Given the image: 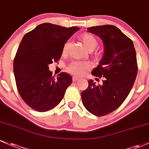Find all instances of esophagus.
I'll use <instances>...</instances> for the list:
<instances>
[{"mask_svg":"<svg viewBox=\"0 0 149 149\" xmlns=\"http://www.w3.org/2000/svg\"><path fill=\"white\" fill-rule=\"evenodd\" d=\"M78 80H79V78L76 77V76H73V81H78Z\"/></svg>","mask_w":149,"mask_h":149,"instance_id":"obj_1","label":"esophagus"}]
</instances>
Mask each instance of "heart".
Returning a JSON list of instances; mask_svg holds the SVG:
<instances>
[{
	"mask_svg": "<svg viewBox=\"0 0 149 149\" xmlns=\"http://www.w3.org/2000/svg\"><path fill=\"white\" fill-rule=\"evenodd\" d=\"M79 40L83 42V45L85 46L88 51H93L97 47V41L93 35L88 32H84L78 37ZM69 47V42H66L63 47V53L66 54L68 50ZM94 58H97L100 56V53L95 52L93 54ZM91 68V64L87 62H73L67 68V71L70 73L76 76H81L84 75L88 70Z\"/></svg>",
	"mask_w": 149,
	"mask_h": 149,
	"instance_id": "b5f03b06",
	"label": "heart"
}]
</instances>
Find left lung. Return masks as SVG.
Instances as JSON below:
<instances>
[{"instance_id":"obj_1","label":"left lung","mask_w":149,"mask_h":149,"mask_svg":"<svg viewBox=\"0 0 149 149\" xmlns=\"http://www.w3.org/2000/svg\"><path fill=\"white\" fill-rule=\"evenodd\" d=\"M88 31L100 37L104 46L103 57L92 74L105 78L102 86L88 81L81 98L88 112L102 117L120 107L130 94L138 72L136 55L132 40L115 26L91 27Z\"/></svg>"}]
</instances>
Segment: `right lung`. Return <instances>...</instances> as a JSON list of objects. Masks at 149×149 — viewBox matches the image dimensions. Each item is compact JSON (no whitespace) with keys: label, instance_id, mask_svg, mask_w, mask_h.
<instances>
[{"label":"right lung","instance_id":"obj_1","mask_svg":"<svg viewBox=\"0 0 149 149\" xmlns=\"http://www.w3.org/2000/svg\"><path fill=\"white\" fill-rule=\"evenodd\" d=\"M78 29L46 22L24 35L15 56L13 72L19 95L32 109L47 112L63 99L71 76L62 72L54 78L49 64L60 59L64 44Z\"/></svg>","mask_w":149,"mask_h":149}]
</instances>
